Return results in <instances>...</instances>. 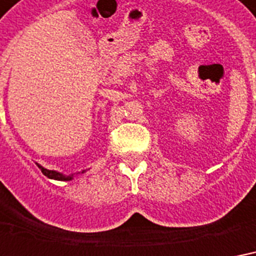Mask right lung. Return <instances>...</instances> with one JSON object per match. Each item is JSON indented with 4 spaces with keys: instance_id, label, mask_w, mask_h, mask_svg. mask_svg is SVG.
Returning a JSON list of instances; mask_svg holds the SVG:
<instances>
[{
    "instance_id": "add662e5",
    "label": "right lung",
    "mask_w": 256,
    "mask_h": 256,
    "mask_svg": "<svg viewBox=\"0 0 256 256\" xmlns=\"http://www.w3.org/2000/svg\"><path fill=\"white\" fill-rule=\"evenodd\" d=\"M37 166H38V168L41 170V172H42L44 175L48 176L49 179L61 180V182H68V180H72L73 176H74V175H64V174H60V172H57V171H50V170H46V168H44L42 166H40V164H37ZM84 172H85V170L81 172V174H84Z\"/></svg>"
}]
</instances>
